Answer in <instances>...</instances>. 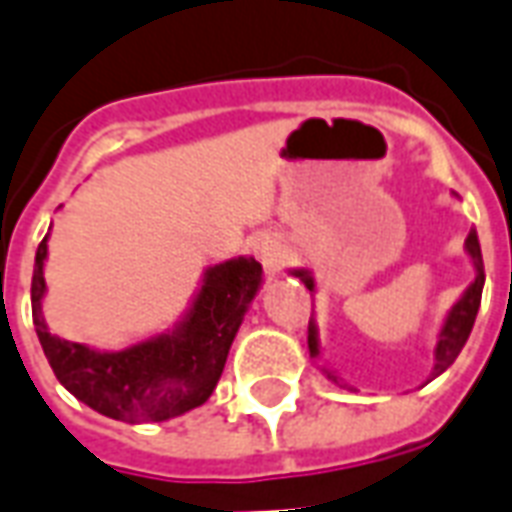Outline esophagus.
<instances>
[{
	"mask_svg": "<svg viewBox=\"0 0 512 512\" xmlns=\"http://www.w3.org/2000/svg\"><path fill=\"white\" fill-rule=\"evenodd\" d=\"M257 260L263 263L268 274H277L279 268H282V260H285V249H282L277 238H263L257 244Z\"/></svg>",
	"mask_w": 512,
	"mask_h": 512,
	"instance_id": "1",
	"label": "esophagus"
}]
</instances>
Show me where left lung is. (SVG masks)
<instances>
[{"instance_id":"left-lung-1","label":"left lung","mask_w":512,"mask_h":512,"mask_svg":"<svg viewBox=\"0 0 512 512\" xmlns=\"http://www.w3.org/2000/svg\"><path fill=\"white\" fill-rule=\"evenodd\" d=\"M458 197V194H455ZM466 255L472 260L474 266V279L469 282V288L463 290L461 299L455 301L447 312V318L441 323L439 334H436V348H433V370H430L428 381H433L436 376H441L447 367L458 359L461 354V348L466 345L469 340V334H472V326H474V318H477V310H480V299H483V285H485V268H483V252H480V241H477V230H469V238H466ZM290 274L293 277H299L310 293H315V277H312L310 268H290ZM307 343H310V356L315 362H321V337H318V323L315 318L310 321V337H307ZM321 367V373L332 384H337L340 389H351V386L345 384L343 378L337 376V370L326 365H318ZM425 381V384H428Z\"/></svg>"}]
</instances>
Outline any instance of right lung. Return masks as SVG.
I'll list each match as a JSON object with an SVG mask.
<instances>
[{"instance_id": "obj_1", "label": "right lung", "mask_w": 512, "mask_h": 512, "mask_svg": "<svg viewBox=\"0 0 512 512\" xmlns=\"http://www.w3.org/2000/svg\"><path fill=\"white\" fill-rule=\"evenodd\" d=\"M49 233L35 252L32 321L57 381L84 406L128 425L167 422L202 406L219 384L230 345L260 293L263 266L246 255L208 266L172 329L101 351L49 332L43 318Z\"/></svg>"}]
</instances>
